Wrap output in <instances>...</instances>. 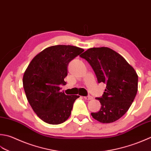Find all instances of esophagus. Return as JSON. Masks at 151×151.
<instances>
[{
  "instance_id": "1",
  "label": "esophagus",
  "mask_w": 151,
  "mask_h": 151,
  "mask_svg": "<svg viewBox=\"0 0 151 151\" xmlns=\"http://www.w3.org/2000/svg\"><path fill=\"white\" fill-rule=\"evenodd\" d=\"M84 98L85 99H86V100H90V99H93V97L91 96H88L84 97Z\"/></svg>"
}]
</instances>
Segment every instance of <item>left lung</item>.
<instances>
[{
	"instance_id": "left-lung-1",
	"label": "left lung",
	"mask_w": 151,
	"mask_h": 151,
	"mask_svg": "<svg viewBox=\"0 0 151 151\" xmlns=\"http://www.w3.org/2000/svg\"><path fill=\"white\" fill-rule=\"evenodd\" d=\"M80 56L90 65L98 83L106 84L102 96L96 97L101 109L91 116L102 123L115 122L128 111L136 96V72L122 55L107 47L90 48Z\"/></svg>"
}]
</instances>
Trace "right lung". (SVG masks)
Returning <instances> with one entry per match:
<instances>
[{
  "mask_svg": "<svg viewBox=\"0 0 151 151\" xmlns=\"http://www.w3.org/2000/svg\"><path fill=\"white\" fill-rule=\"evenodd\" d=\"M84 50L70 45L48 47L32 59L23 78L29 104L40 119L50 124H60L70 116L73 103L79 96L65 95V85L69 62Z\"/></svg>",
  "mask_w": 151,
  "mask_h": 151,
  "instance_id": "1",
  "label": "right lung"
}]
</instances>
